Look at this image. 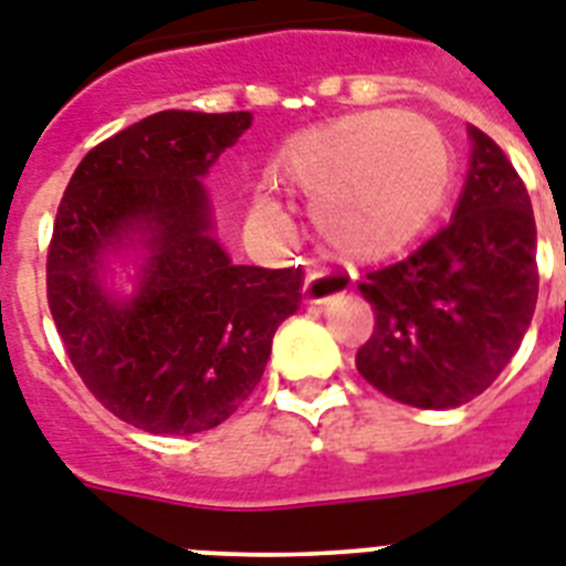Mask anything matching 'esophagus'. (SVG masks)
<instances>
[{
	"instance_id": "34e87169",
	"label": "esophagus",
	"mask_w": 566,
	"mask_h": 566,
	"mask_svg": "<svg viewBox=\"0 0 566 566\" xmlns=\"http://www.w3.org/2000/svg\"><path fill=\"white\" fill-rule=\"evenodd\" d=\"M339 291H346V282H343L339 275L328 273V270H311L305 284H302V296H305V302H311V305H323V302H328V298Z\"/></svg>"
}]
</instances>
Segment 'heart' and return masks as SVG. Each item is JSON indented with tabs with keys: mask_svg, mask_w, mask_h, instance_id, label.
<instances>
[{
	"mask_svg": "<svg viewBox=\"0 0 566 566\" xmlns=\"http://www.w3.org/2000/svg\"><path fill=\"white\" fill-rule=\"evenodd\" d=\"M275 174L314 197L311 220L331 252L378 261L407 250L448 206L457 156L433 122L398 109H363L293 136ZM255 218L275 223L270 200Z\"/></svg>",
	"mask_w": 566,
	"mask_h": 566,
	"instance_id": "1",
	"label": "heart"
}]
</instances>
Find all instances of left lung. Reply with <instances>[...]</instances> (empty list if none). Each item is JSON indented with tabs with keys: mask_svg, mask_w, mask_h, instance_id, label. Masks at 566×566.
I'll return each mask as SVG.
<instances>
[{
	"mask_svg": "<svg viewBox=\"0 0 566 566\" xmlns=\"http://www.w3.org/2000/svg\"><path fill=\"white\" fill-rule=\"evenodd\" d=\"M468 136L471 171L448 227L357 282L375 311L357 371L421 410H450L485 392L521 348L537 302L526 186L497 142L476 127Z\"/></svg>",
	"mask_w": 566,
	"mask_h": 566,
	"instance_id": "8db88e82",
	"label": "left lung"
}]
</instances>
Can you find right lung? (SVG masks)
<instances>
[{
	"label": "right lung",
	"instance_id": "1",
	"mask_svg": "<svg viewBox=\"0 0 566 566\" xmlns=\"http://www.w3.org/2000/svg\"><path fill=\"white\" fill-rule=\"evenodd\" d=\"M250 124V113H154L95 145L57 206L45 293L63 348L86 389L148 433L227 421L302 298V270L232 264L211 238L200 179ZM133 234L149 259L122 303L103 291L99 259Z\"/></svg>",
	"mask_w": 566,
	"mask_h": 566
}]
</instances>
